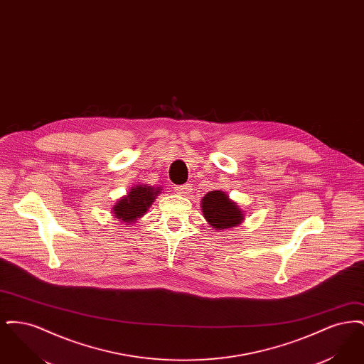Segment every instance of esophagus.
<instances>
[{
	"label": "esophagus",
	"instance_id": "1",
	"mask_svg": "<svg viewBox=\"0 0 364 364\" xmlns=\"http://www.w3.org/2000/svg\"><path fill=\"white\" fill-rule=\"evenodd\" d=\"M174 191H176L177 193L183 195V196H187V195H190L191 186L190 184H184V186H177V187H174Z\"/></svg>",
	"mask_w": 364,
	"mask_h": 364
}]
</instances>
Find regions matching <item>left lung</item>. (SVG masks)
<instances>
[{
    "label": "left lung",
    "instance_id": "8db88e82",
    "mask_svg": "<svg viewBox=\"0 0 364 364\" xmlns=\"http://www.w3.org/2000/svg\"><path fill=\"white\" fill-rule=\"evenodd\" d=\"M205 220L215 230L242 225L244 211L221 190L208 192L200 203Z\"/></svg>",
    "mask_w": 364,
    "mask_h": 364
}]
</instances>
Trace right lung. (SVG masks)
<instances>
[{
    "label": "right lung",
    "mask_w": 364,
    "mask_h": 364,
    "mask_svg": "<svg viewBox=\"0 0 364 364\" xmlns=\"http://www.w3.org/2000/svg\"><path fill=\"white\" fill-rule=\"evenodd\" d=\"M158 193H161V187L149 184L135 186L125 196L116 202V205L112 208V213L117 221L125 223V225L134 224L147 213Z\"/></svg>",
    "instance_id": "obj_1"
}]
</instances>
